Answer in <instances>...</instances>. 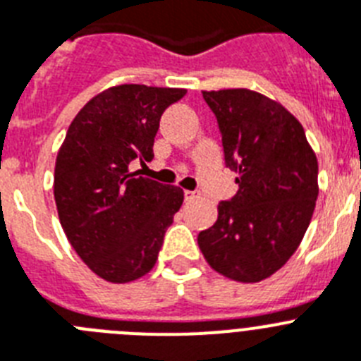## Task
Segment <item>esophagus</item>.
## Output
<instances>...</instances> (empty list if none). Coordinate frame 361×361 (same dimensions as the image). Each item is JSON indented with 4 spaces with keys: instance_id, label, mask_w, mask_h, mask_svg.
<instances>
[{
    "instance_id": "obj_1",
    "label": "esophagus",
    "mask_w": 361,
    "mask_h": 361,
    "mask_svg": "<svg viewBox=\"0 0 361 361\" xmlns=\"http://www.w3.org/2000/svg\"><path fill=\"white\" fill-rule=\"evenodd\" d=\"M183 196H185V202H192V200L200 198V192L198 190H185V192H183Z\"/></svg>"
}]
</instances>
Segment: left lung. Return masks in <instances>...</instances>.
I'll use <instances>...</instances> for the list:
<instances>
[{
    "label": "left lung",
    "instance_id": "8db88e82",
    "mask_svg": "<svg viewBox=\"0 0 361 361\" xmlns=\"http://www.w3.org/2000/svg\"><path fill=\"white\" fill-rule=\"evenodd\" d=\"M222 132L237 195L218 204L198 235L209 266L238 283H259L288 262L316 207L317 157L283 104L246 87L202 92Z\"/></svg>",
    "mask_w": 361,
    "mask_h": 361
}]
</instances>
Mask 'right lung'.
Instances as JSON below:
<instances>
[{
    "mask_svg": "<svg viewBox=\"0 0 361 361\" xmlns=\"http://www.w3.org/2000/svg\"><path fill=\"white\" fill-rule=\"evenodd\" d=\"M187 90L111 86L71 121L54 163V202L73 250L108 283H132L154 268L183 189L137 172L152 161L163 111Z\"/></svg>",
    "mask_w": 361,
    "mask_h": 361,
    "instance_id": "obj_1",
    "label": "right lung"
}]
</instances>
